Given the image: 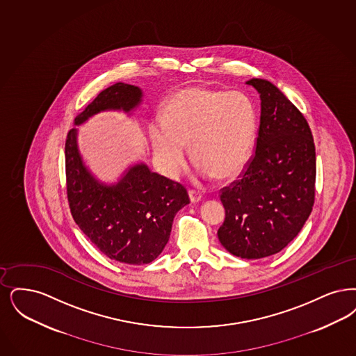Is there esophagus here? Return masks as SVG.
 Segmentation results:
<instances>
[{
    "label": "esophagus",
    "instance_id": "esophagus-1",
    "mask_svg": "<svg viewBox=\"0 0 356 356\" xmlns=\"http://www.w3.org/2000/svg\"><path fill=\"white\" fill-rule=\"evenodd\" d=\"M189 199H191V202H199L200 200H201V193L199 192H196V191H189Z\"/></svg>",
    "mask_w": 356,
    "mask_h": 356
}]
</instances>
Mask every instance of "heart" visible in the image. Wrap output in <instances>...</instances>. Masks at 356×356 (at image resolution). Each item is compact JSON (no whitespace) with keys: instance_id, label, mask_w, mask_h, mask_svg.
<instances>
[{"instance_id":"obj_1","label":"heart","mask_w":356,"mask_h":356,"mask_svg":"<svg viewBox=\"0 0 356 356\" xmlns=\"http://www.w3.org/2000/svg\"><path fill=\"white\" fill-rule=\"evenodd\" d=\"M256 108L240 90L192 86L163 103L160 123L149 124V140L161 171L177 177L191 145L201 180L230 179L249 161L256 140Z\"/></svg>"}]
</instances>
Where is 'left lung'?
<instances>
[{
	"label": "left lung",
	"instance_id": "left-lung-1",
	"mask_svg": "<svg viewBox=\"0 0 356 356\" xmlns=\"http://www.w3.org/2000/svg\"><path fill=\"white\" fill-rule=\"evenodd\" d=\"M261 99L254 155L240 180L221 189L225 220L217 236L233 256L257 259L281 252L313 211L315 145L298 108L266 79L253 78Z\"/></svg>",
	"mask_w": 356,
	"mask_h": 356
}]
</instances>
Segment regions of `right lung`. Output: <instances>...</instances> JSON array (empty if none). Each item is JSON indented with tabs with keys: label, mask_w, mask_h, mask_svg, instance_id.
<instances>
[{
	"label": "right lung",
	"mask_w": 356,
	"mask_h": 356,
	"mask_svg": "<svg viewBox=\"0 0 356 356\" xmlns=\"http://www.w3.org/2000/svg\"><path fill=\"white\" fill-rule=\"evenodd\" d=\"M142 98L138 86L115 83L75 118L74 126L103 111L131 114ZM76 138L78 128H72L65 144L67 199L74 221L108 258L128 265L152 262L170 240L175 216L189 204L186 189L144 163L131 165L115 184L102 183L86 167Z\"/></svg>",
	"instance_id": "add662e5"
}]
</instances>
